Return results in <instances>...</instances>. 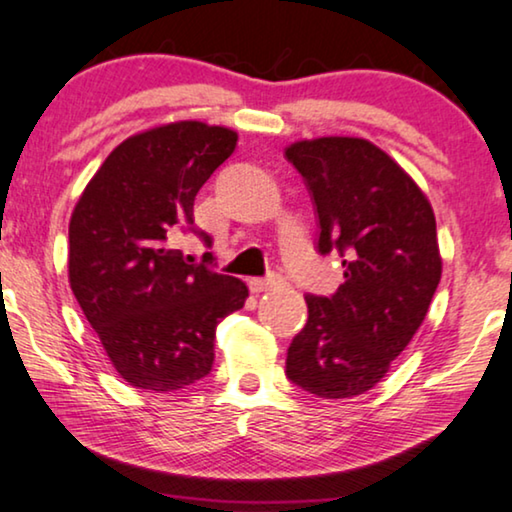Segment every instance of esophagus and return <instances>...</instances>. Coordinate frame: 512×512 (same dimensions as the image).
Here are the masks:
<instances>
[{"mask_svg":"<svg viewBox=\"0 0 512 512\" xmlns=\"http://www.w3.org/2000/svg\"><path fill=\"white\" fill-rule=\"evenodd\" d=\"M250 292L253 294H262V292H269V290H276V287L283 285V278L280 276H269V278H253L250 280Z\"/></svg>","mask_w":512,"mask_h":512,"instance_id":"esophagus-1","label":"esophagus"}]
</instances>
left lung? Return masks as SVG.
I'll list each match as a JSON object with an SVG mask.
<instances>
[{"label":"left lung","instance_id":"1","mask_svg":"<svg viewBox=\"0 0 512 512\" xmlns=\"http://www.w3.org/2000/svg\"><path fill=\"white\" fill-rule=\"evenodd\" d=\"M285 157L313 194L318 250H338L345 278L331 297L306 294L308 320L292 338L285 373L315 397H359L406 350L441 283L434 208L366 139H304Z\"/></svg>","mask_w":512,"mask_h":512}]
</instances>
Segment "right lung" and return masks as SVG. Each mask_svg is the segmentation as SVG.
Here are the masks:
<instances>
[{
  "mask_svg": "<svg viewBox=\"0 0 512 512\" xmlns=\"http://www.w3.org/2000/svg\"><path fill=\"white\" fill-rule=\"evenodd\" d=\"M236 141L234 129L199 120L129 136L71 213V292L118 376L139 390L169 394L208 376L215 327L248 299L243 280L190 264L171 246Z\"/></svg>",
  "mask_w": 512,
  "mask_h": 512,
  "instance_id": "obj_1",
  "label": "right lung"
}]
</instances>
